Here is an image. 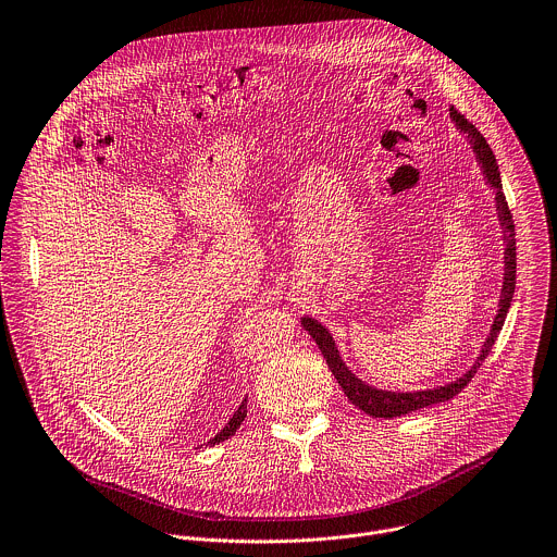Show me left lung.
Returning <instances> with one entry per match:
<instances>
[{
	"mask_svg": "<svg viewBox=\"0 0 557 557\" xmlns=\"http://www.w3.org/2000/svg\"><path fill=\"white\" fill-rule=\"evenodd\" d=\"M449 116L456 123V127L467 134L469 145L473 147V153L478 158V164L484 173L486 184L495 190V206H497V216H499V225H502V234H504V286H502V297H499V308L491 327V334L486 336L480 356L475 358L473 367L462 373L460 377H456V382L436 386V388H428V391H412V393H399V391H384V388H375L367 382H362L356 373H351V369L345 364V360L341 358V351L336 347V341L332 338V334L312 317H304L301 319V327L312 336V341L319 345L332 375L336 377L338 386L345 391L347 399L360 408L362 412H367L373 419H395V417H404L410 414L414 410L434 406V404H443L447 399H454L478 373L480 364L486 360V356L491 354L512 304L515 297V286H517V238H515V221L504 195V186H502V173H499V164L497 158L491 149V145L486 143V138L480 134V129L469 123L465 119V114H460L456 108H449Z\"/></svg>",
	"mask_w": 557,
	"mask_h": 557,
	"instance_id": "8db88e82",
	"label": "left lung"
}]
</instances>
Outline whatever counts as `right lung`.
Segmentation results:
<instances>
[{
	"instance_id": "add662e5",
	"label": "right lung",
	"mask_w": 557,
	"mask_h": 557,
	"mask_svg": "<svg viewBox=\"0 0 557 557\" xmlns=\"http://www.w3.org/2000/svg\"><path fill=\"white\" fill-rule=\"evenodd\" d=\"M245 417H247V397L243 399V404L238 406V410L232 414V419L225 423V428L208 443V445H219V443H223V441H227L230 436H234V432L240 428V423L245 421Z\"/></svg>"
}]
</instances>
